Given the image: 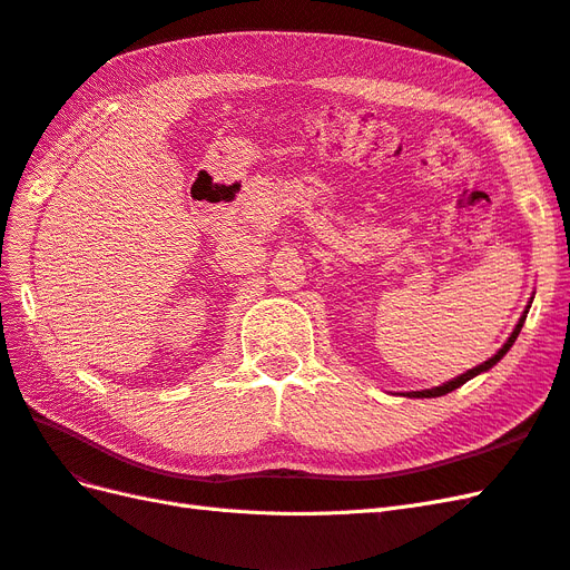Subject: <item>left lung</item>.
Segmentation results:
<instances>
[{"label":"left lung","instance_id":"8db88e82","mask_svg":"<svg viewBox=\"0 0 570 570\" xmlns=\"http://www.w3.org/2000/svg\"><path fill=\"white\" fill-rule=\"evenodd\" d=\"M530 299H534V297H530ZM530 304H532V302H528L525 312L521 314L519 323H515V327H513V333L509 335V340L502 344V350H499L494 356H490V358L485 361V364H480V366H475V368H471V371H465V373H461V375L452 377V381H446V383H442V385H438V387H430V390H416V392H402V396H411V400H425V396H442V394H446V392H452V390L461 387L463 383H469L471 377H475V375H480V373L490 371L492 366H497L499 361L504 358V354L511 350V344L515 342V337H519L521 327H523V323H525V316H528V312H530Z\"/></svg>","mask_w":570,"mask_h":570}]
</instances>
